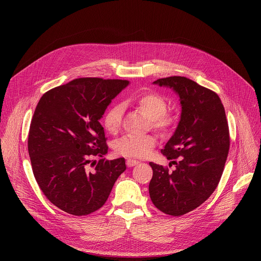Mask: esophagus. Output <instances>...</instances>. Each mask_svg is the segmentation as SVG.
I'll return each mask as SVG.
<instances>
[{
  "label": "esophagus",
  "instance_id": "esophagus-1",
  "mask_svg": "<svg viewBox=\"0 0 261 261\" xmlns=\"http://www.w3.org/2000/svg\"><path fill=\"white\" fill-rule=\"evenodd\" d=\"M126 163H127V166H128V167H133V166H135V165H138V164H139L140 162L136 161V160L128 159V160L126 161Z\"/></svg>",
  "mask_w": 261,
  "mask_h": 261
}]
</instances>
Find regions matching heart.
Here are the masks:
<instances>
[{"label": "heart", "mask_w": 261, "mask_h": 261, "mask_svg": "<svg viewBox=\"0 0 261 261\" xmlns=\"http://www.w3.org/2000/svg\"><path fill=\"white\" fill-rule=\"evenodd\" d=\"M133 105L150 119L151 127L155 130L165 132L173 122L172 116L166 114L167 102L161 95L155 93H143L132 99ZM122 107L119 103L113 105L106 112L102 123L105 129L111 134H115L121 123ZM156 140L152 135L139 136L126 135L114 144L115 152L127 158L143 159L148 156L155 147Z\"/></svg>", "instance_id": "obj_1"}]
</instances>
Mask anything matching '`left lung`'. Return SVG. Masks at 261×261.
Returning a JSON list of instances; mask_svg holds the SVG:
<instances>
[{"label":"left lung","instance_id":"8db88e82","mask_svg":"<svg viewBox=\"0 0 261 261\" xmlns=\"http://www.w3.org/2000/svg\"><path fill=\"white\" fill-rule=\"evenodd\" d=\"M153 85L172 90L179 97V123L161 152L171 172L155 163L149 183L154 206L170 216H182L206 201L217 188L229 148L228 125L219 96L186 77L158 79Z\"/></svg>","mask_w":261,"mask_h":261}]
</instances>
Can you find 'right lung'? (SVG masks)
I'll return each mask as SVG.
<instances>
[{
	"label": "right lung",
	"instance_id": "right-lung-1",
	"mask_svg": "<svg viewBox=\"0 0 261 261\" xmlns=\"http://www.w3.org/2000/svg\"><path fill=\"white\" fill-rule=\"evenodd\" d=\"M129 84L78 78L40 98L31 122L29 153L39 187L61 211L85 216L99 210L126 170L123 158L103 159L109 149L99 120ZM96 155L102 158L97 164L91 160Z\"/></svg>",
	"mask_w": 261,
	"mask_h": 261
}]
</instances>
